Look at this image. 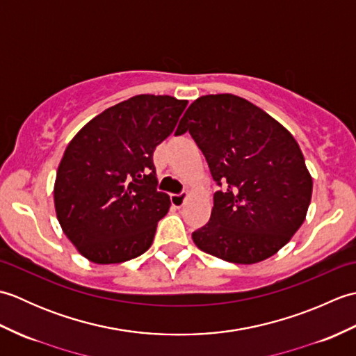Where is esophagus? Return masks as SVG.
<instances>
[{"instance_id": "obj_1", "label": "esophagus", "mask_w": 356, "mask_h": 356, "mask_svg": "<svg viewBox=\"0 0 356 356\" xmlns=\"http://www.w3.org/2000/svg\"><path fill=\"white\" fill-rule=\"evenodd\" d=\"M188 199V193H180V194H171V203L172 207L180 208Z\"/></svg>"}]
</instances>
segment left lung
Wrapping results in <instances>:
<instances>
[{"label": "left lung", "mask_w": 356, "mask_h": 356, "mask_svg": "<svg viewBox=\"0 0 356 356\" xmlns=\"http://www.w3.org/2000/svg\"><path fill=\"white\" fill-rule=\"evenodd\" d=\"M190 131L223 191L209 222L193 232L200 251L229 263L254 264L277 254L303 225L312 176L293 136L243 97L195 99L176 134Z\"/></svg>", "instance_id": "8db88e82"}]
</instances>
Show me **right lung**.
Wrapping results in <instances>:
<instances>
[{"instance_id": "right-lung-1", "label": "right lung", "mask_w": 356, "mask_h": 356, "mask_svg": "<svg viewBox=\"0 0 356 356\" xmlns=\"http://www.w3.org/2000/svg\"><path fill=\"white\" fill-rule=\"evenodd\" d=\"M188 101L138 95L104 110L67 145L53 200L78 252L96 264L136 259L153 243L170 195L156 190L153 153L176 128Z\"/></svg>"}]
</instances>
